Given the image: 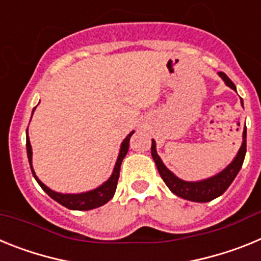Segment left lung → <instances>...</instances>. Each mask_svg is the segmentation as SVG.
<instances>
[{
  "label": "left lung",
  "mask_w": 261,
  "mask_h": 261,
  "mask_svg": "<svg viewBox=\"0 0 261 261\" xmlns=\"http://www.w3.org/2000/svg\"><path fill=\"white\" fill-rule=\"evenodd\" d=\"M218 75L222 78L226 86H229L230 89L237 91V87L232 84V81L225 73L220 71ZM241 103L243 106V100L242 99ZM246 137H247V129L244 126L242 146L238 150V153H237V155H235V158L231 161V163H229L218 174L213 175L211 177H206V179H202V180L187 181L180 179V177H177L172 171H170L165 166V163L162 162V159L158 155V153H156V145L154 140H151V156H153L154 162H155L159 175H161V177L163 179L166 186L170 188V191L174 195L193 202H208L222 195L229 188L230 184L232 183L235 176L238 175L239 170H241L242 165H243L244 156H246V146H247V144H246Z\"/></svg>",
  "instance_id": "8db88e82"
}]
</instances>
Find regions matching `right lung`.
Segmentation results:
<instances>
[{
	"label": "right lung",
	"mask_w": 261,
	"mask_h": 261,
	"mask_svg": "<svg viewBox=\"0 0 261 261\" xmlns=\"http://www.w3.org/2000/svg\"><path fill=\"white\" fill-rule=\"evenodd\" d=\"M35 108L32 110V114H34ZM26 133H27L26 135L27 156H29V162H30V167H31L32 175H34V177H35V180L38 181L39 186L43 188V191H44L49 197H52L55 201H57L59 204H61L62 206H65V208L71 209V211H90V209H95V208H99V206H102V205H105L106 202H108L112 197H114L115 192H116L117 180H119L120 166H121L124 156H125L126 153H128L129 140H130L132 135L135 133V130H132V132L129 133V135L123 140L121 145H120L119 155H117L114 171H112L111 176L108 177L107 180H106L102 186L96 187V188H94V190L91 191H87V192H81V193L56 192V191L50 190L49 187L45 186V184L43 183L38 176H36L35 171H34V167H32V147H31V144H30L29 132Z\"/></svg>",
	"instance_id": "1"
}]
</instances>
